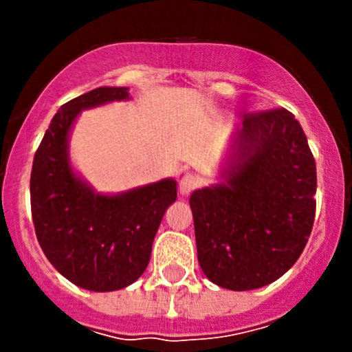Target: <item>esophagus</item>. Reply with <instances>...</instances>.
I'll return each mask as SVG.
<instances>
[{"label": "esophagus", "instance_id": "1", "mask_svg": "<svg viewBox=\"0 0 352 352\" xmlns=\"http://www.w3.org/2000/svg\"><path fill=\"white\" fill-rule=\"evenodd\" d=\"M201 186V177L196 175V173H186V175L180 179L179 182V190L182 196H187V194L192 192L194 189Z\"/></svg>", "mask_w": 352, "mask_h": 352}]
</instances>
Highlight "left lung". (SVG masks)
Wrapping results in <instances>:
<instances>
[{
	"label": "left lung",
	"instance_id": "left-lung-1",
	"mask_svg": "<svg viewBox=\"0 0 352 352\" xmlns=\"http://www.w3.org/2000/svg\"><path fill=\"white\" fill-rule=\"evenodd\" d=\"M223 177L189 201L199 265L226 289L271 285L303 252L317 208L315 158L293 113H245Z\"/></svg>",
	"mask_w": 352,
	"mask_h": 352
}]
</instances>
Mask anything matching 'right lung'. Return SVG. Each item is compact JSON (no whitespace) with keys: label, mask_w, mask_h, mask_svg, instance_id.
<instances>
[{"label":"right lung","mask_w":352,"mask_h":352,"mask_svg":"<svg viewBox=\"0 0 352 352\" xmlns=\"http://www.w3.org/2000/svg\"><path fill=\"white\" fill-rule=\"evenodd\" d=\"M124 98H129L127 88L100 87L63 105L30 173L32 219L42 252L67 281L100 293L122 289L143 274L163 214L177 199L172 179L102 196L74 175L67 136L78 113Z\"/></svg>","instance_id":"add662e5"}]
</instances>
